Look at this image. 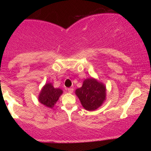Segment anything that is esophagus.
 <instances>
[{"label":"esophagus","instance_id":"1","mask_svg":"<svg viewBox=\"0 0 151 151\" xmlns=\"http://www.w3.org/2000/svg\"><path fill=\"white\" fill-rule=\"evenodd\" d=\"M67 91H68L69 93H72V92H73L74 89H73V88H68V89H67Z\"/></svg>","mask_w":151,"mask_h":151}]
</instances>
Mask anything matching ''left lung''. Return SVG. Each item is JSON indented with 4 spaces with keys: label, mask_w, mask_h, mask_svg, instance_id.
<instances>
[{
    "label": "left lung",
    "mask_w": 151,
    "mask_h": 151,
    "mask_svg": "<svg viewBox=\"0 0 151 151\" xmlns=\"http://www.w3.org/2000/svg\"><path fill=\"white\" fill-rule=\"evenodd\" d=\"M75 94L84 109L91 111L99 108L104 103L106 99V87L104 83L90 77L84 79L81 87L75 90Z\"/></svg>",
    "instance_id": "8db88e82"
}]
</instances>
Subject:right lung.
<instances>
[{
  "label": "right lung",
  "mask_w": 151,
  "mask_h": 151,
  "mask_svg": "<svg viewBox=\"0 0 151 151\" xmlns=\"http://www.w3.org/2000/svg\"><path fill=\"white\" fill-rule=\"evenodd\" d=\"M62 93L61 89L55 88L52 83H46L38 95V101L48 108L52 109Z\"/></svg>",
  "instance_id": "1"
}]
</instances>
